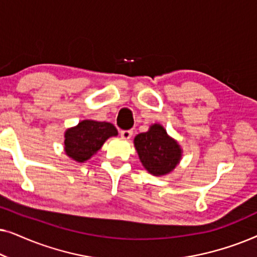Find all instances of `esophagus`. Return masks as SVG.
<instances>
[{
  "label": "esophagus",
  "mask_w": 257,
  "mask_h": 257,
  "mask_svg": "<svg viewBox=\"0 0 257 257\" xmlns=\"http://www.w3.org/2000/svg\"><path fill=\"white\" fill-rule=\"evenodd\" d=\"M120 136L124 139H130L132 137V131H121L120 132Z\"/></svg>",
  "instance_id": "34e87169"
}]
</instances>
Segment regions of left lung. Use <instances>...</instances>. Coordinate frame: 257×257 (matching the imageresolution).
I'll list each match as a JSON object with an SVG mask.
<instances>
[{
  "label": "left lung",
  "mask_w": 257,
  "mask_h": 257,
  "mask_svg": "<svg viewBox=\"0 0 257 257\" xmlns=\"http://www.w3.org/2000/svg\"><path fill=\"white\" fill-rule=\"evenodd\" d=\"M135 147L143 166L150 174H170L182 158V149L163 125L152 124L149 131L136 136Z\"/></svg>",
  "instance_id": "left-lung-1"
}]
</instances>
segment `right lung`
I'll list each match as a JSON object with an SVG mask.
<instances>
[{"label": "right lung", "mask_w": 257, "mask_h": 257, "mask_svg": "<svg viewBox=\"0 0 257 257\" xmlns=\"http://www.w3.org/2000/svg\"><path fill=\"white\" fill-rule=\"evenodd\" d=\"M113 124L85 119L64 133V152L77 163H85L101 149L111 137H117Z\"/></svg>", "instance_id": "right-lung-1"}]
</instances>
